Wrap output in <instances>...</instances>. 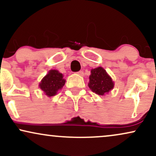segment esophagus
<instances>
[{
	"label": "esophagus",
	"instance_id": "obj_1",
	"mask_svg": "<svg viewBox=\"0 0 156 156\" xmlns=\"http://www.w3.org/2000/svg\"><path fill=\"white\" fill-rule=\"evenodd\" d=\"M78 74L80 76H84V73H83V70H80L79 72H78Z\"/></svg>",
	"mask_w": 156,
	"mask_h": 156
}]
</instances>
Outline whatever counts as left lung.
Returning <instances> with one entry per match:
<instances>
[{
	"instance_id": "1",
	"label": "left lung",
	"mask_w": 156,
	"mask_h": 156,
	"mask_svg": "<svg viewBox=\"0 0 156 156\" xmlns=\"http://www.w3.org/2000/svg\"><path fill=\"white\" fill-rule=\"evenodd\" d=\"M88 85L93 92L99 95H105L113 89L114 82L106 70L103 67H99L91 70Z\"/></svg>"
}]
</instances>
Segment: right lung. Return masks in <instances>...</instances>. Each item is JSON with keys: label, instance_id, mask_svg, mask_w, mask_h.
<instances>
[{"label": "right lung", "instance_id": "right-lung-1", "mask_svg": "<svg viewBox=\"0 0 156 156\" xmlns=\"http://www.w3.org/2000/svg\"><path fill=\"white\" fill-rule=\"evenodd\" d=\"M65 83V80L62 73L58 70H51L41 80L39 87L48 97H53L57 94V91L63 87Z\"/></svg>", "mask_w": 156, "mask_h": 156}]
</instances>
